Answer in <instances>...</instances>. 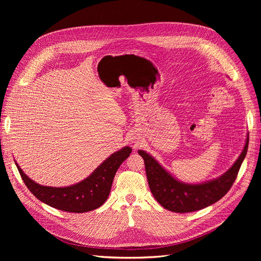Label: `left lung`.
Returning <instances> with one entry per match:
<instances>
[{"label":"left lung","mask_w":261,"mask_h":261,"mask_svg":"<svg viewBox=\"0 0 261 261\" xmlns=\"http://www.w3.org/2000/svg\"><path fill=\"white\" fill-rule=\"evenodd\" d=\"M248 144L247 135L244 150L233 165L219 177L199 184L180 181L146 152L139 150L138 154L144 160L147 182L155 199L168 211L191 213L217 202L229 191L246 157Z\"/></svg>","instance_id":"1"}]
</instances>
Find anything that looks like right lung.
<instances>
[{
    "mask_svg": "<svg viewBox=\"0 0 261 261\" xmlns=\"http://www.w3.org/2000/svg\"><path fill=\"white\" fill-rule=\"evenodd\" d=\"M131 152L130 146H124L104 160L87 178L69 187H49L37 184L16 162L15 164L28 189L40 201L65 212L86 213L98 208L106 201L117 170Z\"/></svg>",
    "mask_w": 261,
    "mask_h": 261,
    "instance_id": "add662e5",
    "label": "right lung"
}]
</instances>
